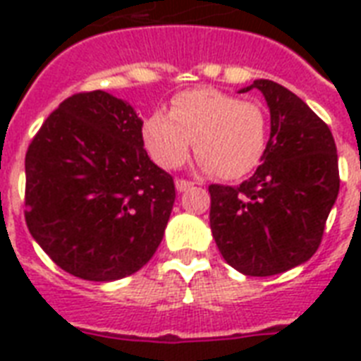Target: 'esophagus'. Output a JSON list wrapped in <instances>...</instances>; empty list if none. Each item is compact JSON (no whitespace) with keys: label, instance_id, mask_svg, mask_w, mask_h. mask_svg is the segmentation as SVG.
Here are the masks:
<instances>
[{"label":"esophagus","instance_id":"obj_1","mask_svg":"<svg viewBox=\"0 0 361 361\" xmlns=\"http://www.w3.org/2000/svg\"><path fill=\"white\" fill-rule=\"evenodd\" d=\"M195 185V181H189V180H181V178H178V180H176V189H178V191H187V189H189V187H192Z\"/></svg>","mask_w":361,"mask_h":361}]
</instances>
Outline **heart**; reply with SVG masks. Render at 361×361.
<instances>
[{
  "instance_id": "b5f03b06",
  "label": "heart",
  "mask_w": 361,
  "mask_h": 361,
  "mask_svg": "<svg viewBox=\"0 0 361 361\" xmlns=\"http://www.w3.org/2000/svg\"><path fill=\"white\" fill-rule=\"evenodd\" d=\"M149 155L163 169L185 163L192 142L204 169L234 180L251 172L268 140L266 112L255 101H240L219 90H189L176 95L170 114L155 112L144 123Z\"/></svg>"
}]
</instances>
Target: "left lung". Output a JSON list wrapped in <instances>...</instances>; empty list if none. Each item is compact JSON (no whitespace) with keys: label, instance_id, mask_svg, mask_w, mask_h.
Wrapping results in <instances>:
<instances>
[{"label":"left lung","instance_id":"1","mask_svg":"<svg viewBox=\"0 0 361 361\" xmlns=\"http://www.w3.org/2000/svg\"><path fill=\"white\" fill-rule=\"evenodd\" d=\"M271 133L257 172L240 185H209V226L221 255L251 277L283 274L313 257L339 192L330 127L277 82L255 80Z\"/></svg>","mask_w":361,"mask_h":361}]
</instances>
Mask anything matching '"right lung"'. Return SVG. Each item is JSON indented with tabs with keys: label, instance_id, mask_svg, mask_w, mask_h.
Segmentation results:
<instances>
[{
	"label": "right lung",
	"instance_id": "obj_1",
	"mask_svg": "<svg viewBox=\"0 0 361 361\" xmlns=\"http://www.w3.org/2000/svg\"><path fill=\"white\" fill-rule=\"evenodd\" d=\"M174 198L172 176L144 149L140 118L101 90L65 99L25 153V225L80 279H121L149 262Z\"/></svg>",
	"mask_w": 361,
	"mask_h": 361
}]
</instances>
